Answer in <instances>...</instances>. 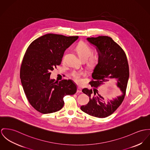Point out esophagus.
Segmentation results:
<instances>
[{
  "label": "esophagus",
  "instance_id": "34e87169",
  "mask_svg": "<svg viewBox=\"0 0 150 150\" xmlns=\"http://www.w3.org/2000/svg\"><path fill=\"white\" fill-rule=\"evenodd\" d=\"M77 92H79V93H81V88L80 87H78V89H77Z\"/></svg>",
  "mask_w": 150,
  "mask_h": 150
}]
</instances>
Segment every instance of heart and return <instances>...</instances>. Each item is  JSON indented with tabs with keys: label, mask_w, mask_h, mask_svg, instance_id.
Instances as JSON below:
<instances>
[{
	"label": "heart",
	"mask_w": 150,
	"mask_h": 150,
	"mask_svg": "<svg viewBox=\"0 0 150 150\" xmlns=\"http://www.w3.org/2000/svg\"><path fill=\"white\" fill-rule=\"evenodd\" d=\"M76 51L82 60H87L88 59V64L92 66L95 64L98 60L99 56L96 54H92L93 50L91 47L89 46L87 43L84 42H80L76 47ZM65 55L63 57L64 60ZM85 75V73L83 71H73L71 72V76L73 78L74 80L78 83H80L81 81V78Z\"/></svg>",
	"instance_id": "1"
}]
</instances>
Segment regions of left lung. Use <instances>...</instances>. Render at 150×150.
I'll use <instances>...</instances> for the list:
<instances>
[{
  "instance_id": "obj_1",
  "label": "left lung",
  "mask_w": 150,
  "mask_h": 150,
  "mask_svg": "<svg viewBox=\"0 0 150 150\" xmlns=\"http://www.w3.org/2000/svg\"><path fill=\"white\" fill-rule=\"evenodd\" d=\"M87 40L96 47L98 52V63L93 69L90 84L93 90L83 88L82 92L90 97L87 104L81 105L85 113L96 117L104 118L113 114L123 102L129 78V67L123 50L112 39L107 36L88 38ZM109 79H117V85L122 95L107 103L98 94L97 88Z\"/></svg>"
}]
</instances>
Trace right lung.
Masks as SVG:
<instances>
[{"label": "right lung", "mask_w": 150, "mask_h": 150, "mask_svg": "<svg viewBox=\"0 0 150 150\" xmlns=\"http://www.w3.org/2000/svg\"><path fill=\"white\" fill-rule=\"evenodd\" d=\"M78 38V36L48 34L35 39L27 48L20 78L29 103L39 112L59 111L64 105V96L76 92V85L73 81H55L50 79V75L60 64L65 50Z\"/></svg>", "instance_id": "obj_1"}]
</instances>
